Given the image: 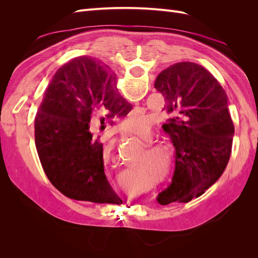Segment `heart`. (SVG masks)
Masks as SVG:
<instances>
[{"label": "heart", "mask_w": 258, "mask_h": 258, "mask_svg": "<svg viewBox=\"0 0 258 258\" xmlns=\"http://www.w3.org/2000/svg\"><path fill=\"white\" fill-rule=\"evenodd\" d=\"M148 126H150V118H148V116L144 115V114H139V115L128 116L127 118L121 122L120 129L123 134L131 136V135L142 134L143 131H145L148 128ZM143 139L147 142H151L153 140L151 131L145 132L143 136ZM147 151L151 155H153V157H155V159L165 160L167 157V152L162 146L148 145Z\"/></svg>", "instance_id": "obj_1"}]
</instances>
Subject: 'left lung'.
Segmentation results:
<instances>
[{
	"label": "left lung",
	"mask_w": 258,
	"mask_h": 258,
	"mask_svg": "<svg viewBox=\"0 0 258 258\" xmlns=\"http://www.w3.org/2000/svg\"><path fill=\"white\" fill-rule=\"evenodd\" d=\"M155 88L165 97L170 118L162 126L175 148L172 182L157 197L160 205L188 202L212 186L225 171L235 127L223 87L207 69L178 62L163 70Z\"/></svg>",
	"instance_id": "8db88e82"
}]
</instances>
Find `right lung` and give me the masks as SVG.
Segmentation results:
<instances>
[{
	"instance_id": "add662e5",
	"label": "right lung",
	"mask_w": 258,
	"mask_h": 258,
	"mask_svg": "<svg viewBox=\"0 0 258 258\" xmlns=\"http://www.w3.org/2000/svg\"><path fill=\"white\" fill-rule=\"evenodd\" d=\"M131 108L116 88L115 73L96 59L76 57L54 73L34 132L42 167L60 192L74 200L121 204L104 173L102 143L91 129Z\"/></svg>"
}]
</instances>
